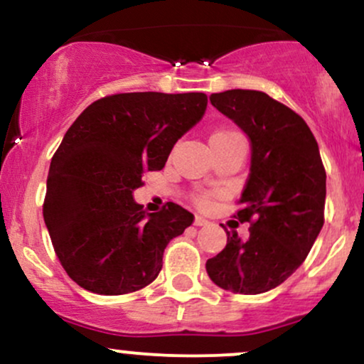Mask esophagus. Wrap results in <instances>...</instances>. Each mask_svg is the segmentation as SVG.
I'll list each match as a JSON object with an SVG mask.
<instances>
[{"label":"esophagus","instance_id":"obj_1","mask_svg":"<svg viewBox=\"0 0 364 364\" xmlns=\"http://www.w3.org/2000/svg\"><path fill=\"white\" fill-rule=\"evenodd\" d=\"M193 224H195V225H198V228H200V225H207V224H208V220H207V219H203L202 215H195Z\"/></svg>","mask_w":364,"mask_h":364}]
</instances>
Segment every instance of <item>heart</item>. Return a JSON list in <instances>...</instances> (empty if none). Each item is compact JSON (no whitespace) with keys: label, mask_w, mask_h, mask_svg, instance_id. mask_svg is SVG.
<instances>
[{"label":"heart","mask_w":364,"mask_h":364,"mask_svg":"<svg viewBox=\"0 0 364 364\" xmlns=\"http://www.w3.org/2000/svg\"><path fill=\"white\" fill-rule=\"evenodd\" d=\"M228 133H231V132H215V133H212V136H223V135H228ZM196 203H198L200 207H208L210 200H208L207 195H200V196H196Z\"/></svg>","instance_id":"obj_1"}]
</instances>
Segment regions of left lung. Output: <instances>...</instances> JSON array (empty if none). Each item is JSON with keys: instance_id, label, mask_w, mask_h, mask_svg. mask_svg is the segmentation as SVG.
I'll return each mask as SVG.
<instances>
[{"instance_id": "obj_1", "label": "left lung", "mask_w": 364, "mask_h": 364, "mask_svg": "<svg viewBox=\"0 0 364 364\" xmlns=\"http://www.w3.org/2000/svg\"><path fill=\"white\" fill-rule=\"evenodd\" d=\"M210 102L252 145L243 208L235 215L252 228L245 241L228 232L225 248L205 269L225 291L260 294L281 286L310 253L323 225L327 174L304 119L265 92L225 90Z\"/></svg>"}]
</instances>
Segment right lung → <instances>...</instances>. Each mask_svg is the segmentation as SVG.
I'll use <instances>...</instances> for the list:
<instances>
[{
    "instance_id": "1",
    "label": "right lung",
    "mask_w": 364,
    "mask_h": 364,
    "mask_svg": "<svg viewBox=\"0 0 364 364\" xmlns=\"http://www.w3.org/2000/svg\"><path fill=\"white\" fill-rule=\"evenodd\" d=\"M207 109L202 92H129L92 102L51 159L44 223L63 269L83 289L118 296L149 286L173 237L193 223L176 203L149 214L133 200L147 171Z\"/></svg>"
}]
</instances>
